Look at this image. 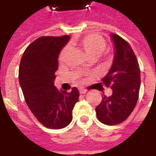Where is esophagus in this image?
I'll use <instances>...</instances> for the list:
<instances>
[{
    "instance_id": "esophagus-1",
    "label": "esophagus",
    "mask_w": 156,
    "mask_h": 156,
    "mask_svg": "<svg viewBox=\"0 0 156 156\" xmlns=\"http://www.w3.org/2000/svg\"><path fill=\"white\" fill-rule=\"evenodd\" d=\"M79 92H80V94H86V93H87V90L84 89V88H80V89H79Z\"/></svg>"
}]
</instances>
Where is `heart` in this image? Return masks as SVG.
<instances>
[{
    "label": "heart",
    "instance_id": "obj_1",
    "mask_svg": "<svg viewBox=\"0 0 156 156\" xmlns=\"http://www.w3.org/2000/svg\"><path fill=\"white\" fill-rule=\"evenodd\" d=\"M72 45L73 46H78L81 48L83 51H84L85 54L87 55L88 58L90 59H94L98 58L104 52L106 48V41L103 37L98 34H88L81 38L73 40L72 41ZM69 50V47L67 46L62 50L59 59L62 60L64 58L65 55Z\"/></svg>",
    "mask_w": 156,
    "mask_h": 156
}]
</instances>
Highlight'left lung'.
<instances>
[{
  "label": "left lung",
  "mask_w": 156,
  "mask_h": 156,
  "mask_svg": "<svg viewBox=\"0 0 156 156\" xmlns=\"http://www.w3.org/2000/svg\"><path fill=\"white\" fill-rule=\"evenodd\" d=\"M115 58L102 83L113 90L111 96L104 95L95 108L101 123L115 125L124 122L134 110L139 98L140 70L137 58L129 42L117 34H112Z\"/></svg>",
  "instance_id": "obj_1"
}]
</instances>
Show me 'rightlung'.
Wrapping results in <instances>:
<instances>
[{"instance_id":"1","label":"right lung","mask_w":156,"mask_h":156,"mask_svg":"<svg viewBox=\"0 0 156 156\" xmlns=\"http://www.w3.org/2000/svg\"><path fill=\"white\" fill-rule=\"evenodd\" d=\"M69 38L68 35L39 37L27 48L19 67V82L27 105L41 124L52 129L70 124L79 97L75 87L68 93L54 86L58 55Z\"/></svg>"}]
</instances>
